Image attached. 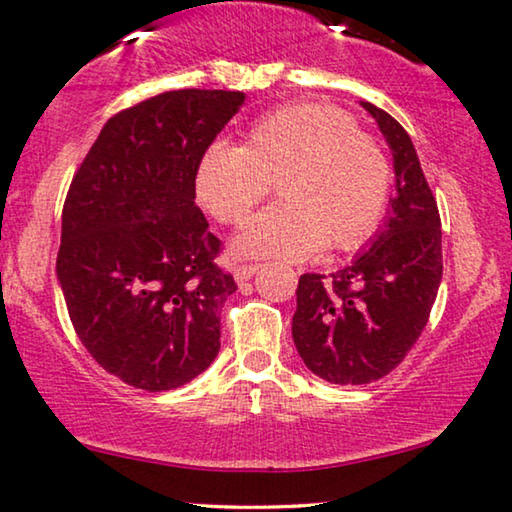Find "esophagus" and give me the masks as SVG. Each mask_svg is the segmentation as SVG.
Returning <instances> with one entry per match:
<instances>
[{"instance_id": "1", "label": "esophagus", "mask_w": 512, "mask_h": 512, "mask_svg": "<svg viewBox=\"0 0 512 512\" xmlns=\"http://www.w3.org/2000/svg\"><path fill=\"white\" fill-rule=\"evenodd\" d=\"M257 271H259V264H253V262H250V264H239L234 269V278L239 280V283H246V280L253 278Z\"/></svg>"}]
</instances>
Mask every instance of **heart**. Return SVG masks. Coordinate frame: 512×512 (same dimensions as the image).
<instances>
[{
	"label": "heart",
	"mask_w": 512,
	"mask_h": 512,
	"mask_svg": "<svg viewBox=\"0 0 512 512\" xmlns=\"http://www.w3.org/2000/svg\"><path fill=\"white\" fill-rule=\"evenodd\" d=\"M273 181L280 204L250 220L236 241L241 253H348L371 239L390 206L385 150L331 104L283 106L253 122L243 146L211 143L197 162L194 192L215 220L239 227Z\"/></svg>",
	"instance_id": "b5f03b06"
}]
</instances>
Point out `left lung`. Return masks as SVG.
<instances>
[{
    "label": "left lung",
    "mask_w": 512,
    "mask_h": 512,
    "mask_svg": "<svg viewBox=\"0 0 512 512\" xmlns=\"http://www.w3.org/2000/svg\"><path fill=\"white\" fill-rule=\"evenodd\" d=\"M362 106L392 148L397 197L355 262L299 278L292 318L304 364L334 385H366L397 369L427 325L443 276L441 215L413 141L390 113Z\"/></svg>",
    "instance_id": "left-lung-1"
}]
</instances>
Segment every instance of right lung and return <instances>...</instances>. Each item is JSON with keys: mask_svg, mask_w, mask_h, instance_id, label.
<instances>
[{"mask_svg": "<svg viewBox=\"0 0 512 512\" xmlns=\"http://www.w3.org/2000/svg\"><path fill=\"white\" fill-rule=\"evenodd\" d=\"M246 95L171 90L115 113L71 178L57 278L78 338L122 383L176 390L220 350L236 292L194 171Z\"/></svg>", "mask_w": 512, "mask_h": 512, "instance_id": "add662e5", "label": "right lung"}]
</instances>
